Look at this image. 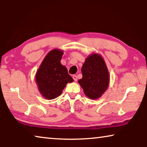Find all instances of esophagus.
I'll list each match as a JSON object with an SVG mask.
<instances>
[{"mask_svg": "<svg viewBox=\"0 0 147 147\" xmlns=\"http://www.w3.org/2000/svg\"><path fill=\"white\" fill-rule=\"evenodd\" d=\"M73 78L74 79V81H77V76H76V75H73Z\"/></svg>", "mask_w": 147, "mask_h": 147, "instance_id": "1", "label": "esophagus"}]
</instances>
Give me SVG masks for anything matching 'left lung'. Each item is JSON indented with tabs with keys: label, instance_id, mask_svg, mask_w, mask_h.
<instances>
[{
	"label": "left lung",
	"instance_id": "1",
	"mask_svg": "<svg viewBox=\"0 0 147 147\" xmlns=\"http://www.w3.org/2000/svg\"><path fill=\"white\" fill-rule=\"evenodd\" d=\"M82 73V78L78 83L86 95L91 99L100 97L109 82V72L104 59L98 54H91L86 59Z\"/></svg>",
	"mask_w": 147,
	"mask_h": 147
}]
</instances>
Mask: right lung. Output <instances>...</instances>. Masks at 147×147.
Listing matches in <instances>:
<instances>
[{
    "instance_id": "add662e5",
    "label": "right lung",
    "mask_w": 147,
    "mask_h": 147,
    "mask_svg": "<svg viewBox=\"0 0 147 147\" xmlns=\"http://www.w3.org/2000/svg\"><path fill=\"white\" fill-rule=\"evenodd\" d=\"M63 52L53 49L47 54L36 75V82L43 97L56 98L62 93L67 84L73 82L67 69L60 63Z\"/></svg>"
}]
</instances>
